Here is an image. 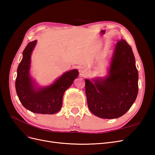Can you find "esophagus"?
<instances>
[{
	"label": "esophagus",
	"mask_w": 155,
	"mask_h": 155,
	"mask_svg": "<svg viewBox=\"0 0 155 155\" xmlns=\"http://www.w3.org/2000/svg\"><path fill=\"white\" fill-rule=\"evenodd\" d=\"M79 72H80L81 74H83V72H84V70H83V68H80V69H79Z\"/></svg>",
	"instance_id": "1"
}]
</instances>
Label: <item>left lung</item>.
<instances>
[{"label":"left lung","mask_w":155,"mask_h":155,"mask_svg":"<svg viewBox=\"0 0 155 155\" xmlns=\"http://www.w3.org/2000/svg\"><path fill=\"white\" fill-rule=\"evenodd\" d=\"M109 76L104 79H85L91 112L101 118L114 119L127 112L138 92V73L130 46L121 39L115 46Z\"/></svg>","instance_id":"left-lung-1"}]
</instances>
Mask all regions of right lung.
Instances as JSON below:
<instances>
[{
    "mask_svg": "<svg viewBox=\"0 0 155 155\" xmlns=\"http://www.w3.org/2000/svg\"><path fill=\"white\" fill-rule=\"evenodd\" d=\"M37 41L30 42L23 51V58L17 68L15 89L18 99L26 109L37 114H53L62 107L64 91L78 77V71L64 73L52 85L37 90L29 75L30 58Z\"/></svg>",
    "mask_w": 155,
    "mask_h": 155,
    "instance_id": "right-lung-1",
    "label": "right lung"
}]
</instances>
